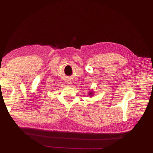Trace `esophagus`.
I'll return each instance as SVG.
<instances>
[{"label":"esophagus","instance_id":"1","mask_svg":"<svg viewBox=\"0 0 153 153\" xmlns=\"http://www.w3.org/2000/svg\"><path fill=\"white\" fill-rule=\"evenodd\" d=\"M68 82V84H71V82H70V81H68V82Z\"/></svg>","mask_w":153,"mask_h":153}]
</instances>
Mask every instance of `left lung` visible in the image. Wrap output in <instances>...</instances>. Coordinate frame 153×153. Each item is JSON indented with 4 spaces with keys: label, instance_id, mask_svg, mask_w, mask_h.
Listing matches in <instances>:
<instances>
[{
    "label": "left lung",
    "instance_id": "left-lung-1",
    "mask_svg": "<svg viewBox=\"0 0 153 153\" xmlns=\"http://www.w3.org/2000/svg\"><path fill=\"white\" fill-rule=\"evenodd\" d=\"M93 93H94V92H89V95L90 96H91L92 95V94H93Z\"/></svg>",
    "mask_w": 153,
    "mask_h": 153
}]
</instances>
